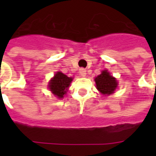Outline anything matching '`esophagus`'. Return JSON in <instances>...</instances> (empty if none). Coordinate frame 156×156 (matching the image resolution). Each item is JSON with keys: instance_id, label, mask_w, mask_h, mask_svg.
Here are the masks:
<instances>
[{"instance_id": "1", "label": "esophagus", "mask_w": 156, "mask_h": 156, "mask_svg": "<svg viewBox=\"0 0 156 156\" xmlns=\"http://www.w3.org/2000/svg\"><path fill=\"white\" fill-rule=\"evenodd\" d=\"M79 74L81 77H85L86 74H87V73H86V70H85L84 68H80L79 69Z\"/></svg>"}]
</instances>
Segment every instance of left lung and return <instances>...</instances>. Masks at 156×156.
<instances>
[{
	"instance_id": "8db88e82",
	"label": "left lung",
	"mask_w": 156,
	"mask_h": 156,
	"mask_svg": "<svg viewBox=\"0 0 156 156\" xmlns=\"http://www.w3.org/2000/svg\"><path fill=\"white\" fill-rule=\"evenodd\" d=\"M94 81L97 89L104 95L112 94L117 88L118 82L116 78L111 76L107 70L102 71L101 74L94 78Z\"/></svg>"
}]
</instances>
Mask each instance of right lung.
<instances>
[{"label":"right lung","mask_w":156,"mask_h":156,"mask_svg":"<svg viewBox=\"0 0 156 156\" xmlns=\"http://www.w3.org/2000/svg\"><path fill=\"white\" fill-rule=\"evenodd\" d=\"M72 81L73 78H69L61 72H58L49 82L48 88L57 98H62L68 91V88Z\"/></svg>","instance_id":"right-lung-1"}]
</instances>
